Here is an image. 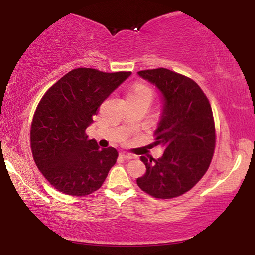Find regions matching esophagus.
Wrapping results in <instances>:
<instances>
[{"mask_svg": "<svg viewBox=\"0 0 255 255\" xmlns=\"http://www.w3.org/2000/svg\"><path fill=\"white\" fill-rule=\"evenodd\" d=\"M121 155L123 156L124 159H126V160H132V159H136L137 158L136 155H133L131 153H128V152H121Z\"/></svg>", "mask_w": 255, "mask_h": 255, "instance_id": "esophagus-1", "label": "esophagus"}]
</instances>
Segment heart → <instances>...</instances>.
Masks as SVG:
<instances>
[{
    "mask_svg": "<svg viewBox=\"0 0 255 255\" xmlns=\"http://www.w3.org/2000/svg\"><path fill=\"white\" fill-rule=\"evenodd\" d=\"M139 95H150L152 97V91L149 89L148 86H145L143 84H138L134 86V88L129 92L128 96H139Z\"/></svg>",
    "mask_w": 255,
    "mask_h": 255,
    "instance_id": "obj_1",
    "label": "heart"
}]
</instances>
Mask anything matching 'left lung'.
<instances>
[{
  "mask_svg": "<svg viewBox=\"0 0 255 255\" xmlns=\"http://www.w3.org/2000/svg\"><path fill=\"white\" fill-rule=\"evenodd\" d=\"M138 74L161 93L154 143L164 152L158 160L140 156L147 171L137 184L155 198L181 196L196 185L213 159L216 134L211 106L198 84L185 75L164 68Z\"/></svg>",
  "mask_w": 255,
  "mask_h": 255,
  "instance_id": "left-lung-1",
  "label": "left lung"
}]
</instances>
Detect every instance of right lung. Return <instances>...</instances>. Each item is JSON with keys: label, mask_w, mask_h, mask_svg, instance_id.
Instances as JSON below:
<instances>
[{"label": "right lung", "mask_w": 255, "mask_h": 255, "mask_svg": "<svg viewBox=\"0 0 255 255\" xmlns=\"http://www.w3.org/2000/svg\"><path fill=\"white\" fill-rule=\"evenodd\" d=\"M130 74L78 68L42 96L32 118L30 147L37 167L59 192L92 194L116 163L117 150L100 149L85 130L102 103Z\"/></svg>", "instance_id": "obj_1"}]
</instances>
